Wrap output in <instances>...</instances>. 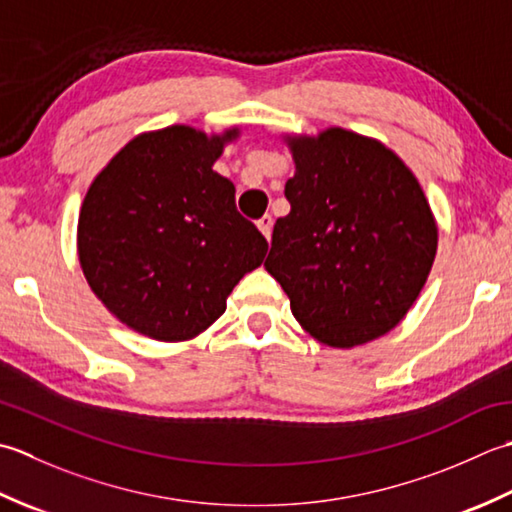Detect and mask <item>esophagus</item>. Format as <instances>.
<instances>
[{
	"instance_id": "esophagus-1",
	"label": "esophagus",
	"mask_w": 512,
	"mask_h": 512,
	"mask_svg": "<svg viewBox=\"0 0 512 512\" xmlns=\"http://www.w3.org/2000/svg\"><path fill=\"white\" fill-rule=\"evenodd\" d=\"M256 225H258L260 232H263V236L269 241V238H271V227H274V218H271L269 214H265L263 218H258Z\"/></svg>"
}]
</instances>
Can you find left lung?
Here are the masks:
<instances>
[{
    "label": "left lung",
    "mask_w": 512,
    "mask_h": 512,
    "mask_svg": "<svg viewBox=\"0 0 512 512\" xmlns=\"http://www.w3.org/2000/svg\"><path fill=\"white\" fill-rule=\"evenodd\" d=\"M289 145L291 212L274 225L265 269L318 342L349 349L380 338L406 316L433 267L429 201L380 141L331 128Z\"/></svg>",
    "instance_id": "left-lung-1"
}]
</instances>
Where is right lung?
<instances>
[{"instance_id":"add662e5","label":"right lung","mask_w":512,"mask_h":512,"mask_svg":"<svg viewBox=\"0 0 512 512\" xmlns=\"http://www.w3.org/2000/svg\"><path fill=\"white\" fill-rule=\"evenodd\" d=\"M223 137L172 125L132 139L83 198L77 245L88 285L114 316L163 342L190 340L267 254L212 170Z\"/></svg>"}]
</instances>
